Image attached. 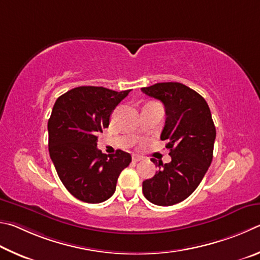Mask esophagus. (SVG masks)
Listing matches in <instances>:
<instances>
[{"mask_svg": "<svg viewBox=\"0 0 260 260\" xmlns=\"http://www.w3.org/2000/svg\"><path fill=\"white\" fill-rule=\"evenodd\" d=\"M142 160H143V157L139 156V155H134L133 156V161L134 162H139V161H142Z\"/></svg>", "mask_w": 260, "mask_h": 260, "instance_id": "1", "label": "esophagus"}]
</instances>
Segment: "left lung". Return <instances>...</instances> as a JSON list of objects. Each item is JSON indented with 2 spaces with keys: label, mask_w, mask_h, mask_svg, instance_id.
<instances>
[{
  "label": "left lung",
  "mask_w": 260,
  "mask_h": 260,
  "mask_svg": "<svg viewBox=\"0 0 260 260\" xmlns=\"http://www.w3.org/2000/svg\"><path fill=\"white\" fill-rule=\"evenodd\" d=\"M142 91L161 100L166 124L161 140H167L171 162L163 165L153 178L143 181V193L156 206H174L187 199L201 183L212 161L216 127L210 108L201 94L178 82L156 83Z\"/></svg>",
  "instance_id": "left-lung-1"
}]
</instances>
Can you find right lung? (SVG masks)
Segmentation results:
<instances>
[{"instance_id": "1", "label": "right lung", "mask_w": 260, "mask_h": 260, "mask_svg": "<svg viewBox=\"0 0 260 260\" xmlns=\"http://www.w3.org/2000/svg\"><path fill=\"white\" fill-rule=\"evenodd\" d=\"M129 92L79 86L56 100L48 122L50 157L63 186L81 201H106L130 165L129 153L117 149L107 156L97 148V135L108 127L114 108Z\"/></svg>"}]
</instances>
